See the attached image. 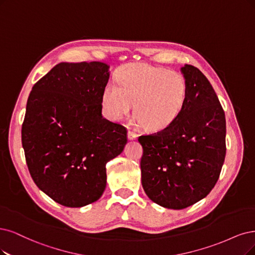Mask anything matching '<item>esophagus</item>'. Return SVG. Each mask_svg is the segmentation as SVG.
<instances>
[{"mask_svg": "<svg viewBox=\"0 0 255 255\" xmlns=\"http://www.w3.org/2000/svg\"><path fill=\"white\" fill-rule=\"evenodd\" d=\"M128 139L129 140H133V139H135L136 138V133L135 132H133V131H131V130H128Z\"/></svg>", "mask_w": 255, "mask_h": 255, "instance_id": "34e87169", "label": "esophagus"}]
</instances>
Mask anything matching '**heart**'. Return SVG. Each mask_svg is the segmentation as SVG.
<instances>
[{"mask_svg":"<svg viewBox=\"0 0 255 255\" xmlns=\"http://www.w3.org/2000/svg\"><path fill=\"white\" fill-rule=\"evenodd\" d=\"M118 83H108L103 91L102 104L107 117L121 120L134 106L137 123L148 130L170 126L187 101L188 87L181 73L149 64L124 66L118 74Z\"/></svg>","mask_w":255,"mask_h":255,"instance_id":"heart-1","label":"heart"}]
</instances>
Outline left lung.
Instances as JSON below:
<instances>
[{
  "instance_id": "8db88e82",
  "label": "left lung",
  "mask_w": 255,
  "mask_h": 255,
  "mask_svg": "<svg viewBox=\"0 0 255 255\" xmlns=\"http://www.w3.org/2000/svg\"><path fill=\"white\" fill-rule=\"evenodd\" d=\"M188 96L170 126L140 135L142 185L150 200L168 209L187 208L209 194L226 155V119L210 82L192 65L181 67Z\"/></svg>"
}]
</instances>
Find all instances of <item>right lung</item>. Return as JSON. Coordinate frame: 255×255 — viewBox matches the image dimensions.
I'll use <instances>...</instances> for the list:
<instances>
[{
  "mask_svg": "<svg viewBox=\"0 0 255 255\" xmlns=\"http://www.w3.org/2000/svg\"><path fill=\"white\" fill-rule=\"evenodd\" d=\"M110 66L60 63L35 83L22 145L33 182L54 202L79 208L106 188V164L123 152L127 130L102 116Z\"/></svg>",
  "mask_w": 255,
  "mask_h": 255,
  "instance_id": "obj_1",
  "label": "right lung"
}]
</instances>
